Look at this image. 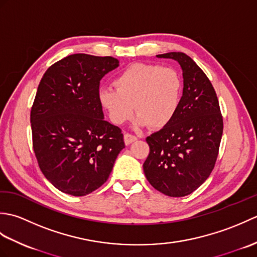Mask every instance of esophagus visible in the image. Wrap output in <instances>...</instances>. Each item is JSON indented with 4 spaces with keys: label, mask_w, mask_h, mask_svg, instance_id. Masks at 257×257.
<instances>
[{
    "label": "esophagus",
    "mask_w": 257,
    "mask_h": 257,
    "mask_svg": "<svg viewBox=\"0 0 257 257\" xmlns=\"http://www.w3.org/2000/svg\"><path fill=\"white\" fill-rule=\"evenodd\" d=\"M123 139H124L125 145H130V144H133L134 141L137 140V137H136V136H134V135H130V134H124Z\"/></svg>",
    "instance_id": "1"
}]
</instances>
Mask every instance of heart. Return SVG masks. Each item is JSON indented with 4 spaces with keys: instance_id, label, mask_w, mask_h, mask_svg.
Instances as JSON below:
<instances>
[{
    "instance_id": "obj_1",
    "label": "heart",
    "mask_w": 257,
    "mask_h": 257,
    "mask_svg": "<svg viewBox=\"0 0 257 257\" xmlns=\"http://www.w3.org/2000/svg\"><path fill=\"white\" fill-rule=\"evenodd\" d=\"M112 87L98 91V101L114 124L138 114L136 124L162 128L176 116L182 99L183 80L177 69L137 63L125 68Z\"/></svg>"
}]
</instances>
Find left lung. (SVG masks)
Segmentation results:
<instances>
[{
    "label": "left lung",
    "mask_w": 257,
    "mask_h": 257,
    "mask_svg": "<svg viewBox=\"0 0 257 257\" xmlns=\"http://www.w3.org/2000/svg\"><path fill=\"white\" fill-rule=\"evenodd\" d=\"M157 57L179 63L183 92L176 116L146 139L150 152L144 172L156 190L179 198L192 193L211 174L219 154L223 119L211 81L192 58L181 52Z\"/></svg>",
    "instance_id": "8db88e82"
}]
</instances>
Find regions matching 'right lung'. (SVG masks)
<instances>
[{
    "mask_svg": "<svg viewBox=\"0 0 257 257\" xmlns=\"http://www.w3.org/2000/svg\"><path fill=\"white\" fill-rule=\"evenodd\" d=\"M119 66L111 56L73 54L46 70L31 111L33 148L54 187L74 196L107 181L123 135L103 119L98 101L101 78Z\"/></svg>",
    "mask_w": 257,
    "mask_h": 257,
    "instance_id": "right-lung-1",
    "label": "right lung"
}]
</instances>
